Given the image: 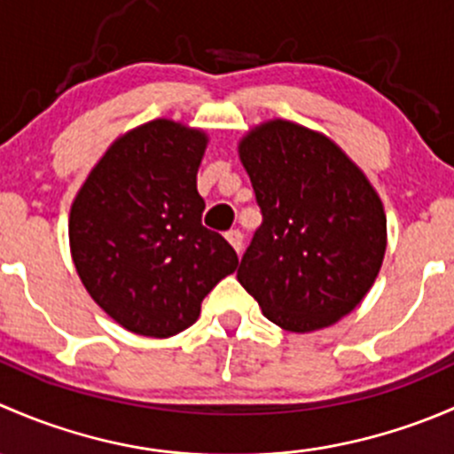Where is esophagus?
<instances>
[{"mask_svg": "<svg viewBox=\"0 0 454 454\" xmlns=\"http://www.w3.org/2000/svg\"><path fill=\"white\" fill-rule=\"evenodd\" d=\"M226 239H228V244L237 250V253H241V250H244V235H241V231H228Z\"/></svg>", "mask_w": 454, "mask_h": 454, "instance_id": "1", "label": "esophagus"}]
</instances>
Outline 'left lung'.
Returning a JSON list of instances; mask_svg holds the SVG:
<instances>
[{
  "instance_id": "left-lung-1",
  "label": "left lung",
  "mask_w": 454,
  "mask_h": 454,
  "mask_svg": "<svg viewBox=\"0 0 454 454\" xmlns=\"http://www.w3.org/2000/svg\"><path fill=\"white\" fill-rule=\"evenodd\" d=\"M263 222L237 278L287 332L329 327L382 268L387 215L363 171L318 131L268 121L239 142Z\"/></svg>"
}]
</instances>
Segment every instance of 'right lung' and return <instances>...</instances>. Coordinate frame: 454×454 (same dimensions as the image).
<instances>
[{
  "label": "right lung",
  "instance_id": "add662e5",
  "mask_svg": "<svg viewBox=\"0 0 454 454\" xmlns=\"http://www.w3.org/2000/svg\"><path fill=\"white\" fill-rule=\"evenodd\" d=\"M206 145L204 131L182 122H145L114 140L72 204L70 250L85 290L138 336L184 332L239 265L232 246L201 226Z\"/></svg>",
  "mask_w": 454,
  "mask_h": 454
}]
</instances>
